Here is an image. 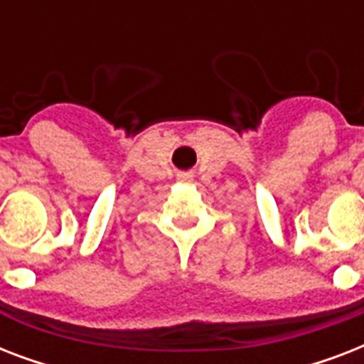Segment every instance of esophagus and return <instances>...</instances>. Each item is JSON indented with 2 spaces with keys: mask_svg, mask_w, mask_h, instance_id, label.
<instances>
[{
  "mask_svg": "<svg viewBox=\"0 0 364 364\" xmlns=\"http://www.w3.org/2000/svg\"><path fill=\"white\" fill-rule=\"evenodd\" d=\"M179 179H183V181H191V179H193V176H191V173H181V176H179Z\"/></svg>",
  "mask_w": 364,
  "mask_h": 364,
  "instance_id": "1",
  "label": "esophagus"
}]
</instances>
